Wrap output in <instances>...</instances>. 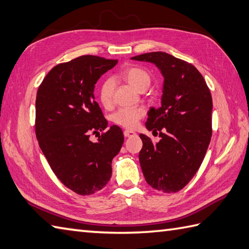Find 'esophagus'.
<instances>
[{
    "mask_svg": "<svg viewBox=\"0 0 249 249\" xmlns=\"http://www.w3.org/2000/svg\"><path fill=\"white\" fill-rule=\"evenodd\" d=\"M137 134L135 133L134 130H128V129H126V130H124V136L126 137V138H130V137H135Z\"/></svg>",
    "mask_w": 249,
    "mask_h": 249,
    "instance_id": "obj_1",
    "label": "esophagus"
}]
</instances>
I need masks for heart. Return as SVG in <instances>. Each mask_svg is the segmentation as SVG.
Masks as SVG:
<instances>
[{"instance_id":"obj_1","label":"heart","mask_w":249,"mask_h":249,"mask_svg":"<svg viewBox=\"0 0 249 249\" xmlns=\"http://www.w3.org/2000/svg\"><path fill=\"white\" fill-rule=\"evenodd\" d=\"M121 78L127 82L129 86L139 92H143L149 88L151 83L150 73L141 67L130 66L126 67L120 73ZM113 86L110 80H106L102 83L98 91L99 102L104 107L109 108L112 105ZM144 111L140 108L130 109H119L112 114V121L115 124L123 126V127L133 128L138 123V121L143 116Z\"/></svg>"}]
</instances>
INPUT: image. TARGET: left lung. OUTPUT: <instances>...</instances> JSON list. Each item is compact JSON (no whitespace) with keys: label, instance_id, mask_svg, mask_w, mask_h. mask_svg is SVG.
Instances as JSON below:
<instances>
[{"label":"left lung","instance_id":"8db88e82","mask_svg":"<svg viewBox=\"0 0 249 249\" xmlns=\"http://www.w3.org/2000/svg\"><path fill=\"white\" fill-rule=\"evenodd\" d=\"M149 62L163 77L161 106L147 112L145 127L160 131L153 142L140 134V166L146 183L163 193L181 190L198 171L212 137V95L194 65L166 52L133 56Z\"/></svg>","mask_w":249,"mask_h":249}]
</instances>
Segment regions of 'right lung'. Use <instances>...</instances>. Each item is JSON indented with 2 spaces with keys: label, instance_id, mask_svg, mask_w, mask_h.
Returning a JSON list of instances; mask_svg holds the SVG:
<instances>
[{
  "label": "right lung",
  "instance_id": "right-lung-1",
  "mask_svg": "<svg viewBox=\"0 0 249 249\" xmlns=\"http://www.w3.org/2000/svg\"><path fill=\"white\" fill-rule=\"evenodd\" d=\"M118 60L82 55L54 66L37 91L35 133L41 152L57 178L78 195H92L109 182L113 157L124 142L113 125L96 142L91 134L108 122L95 102L98 79Z\"/></svg>",
  "mask_w": 249,
  "mask_h": 249
}]
</instances>
